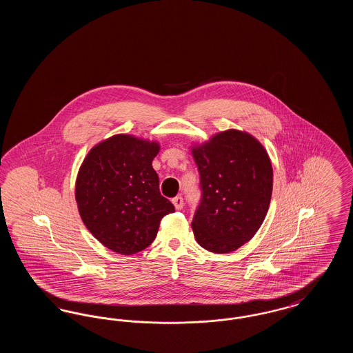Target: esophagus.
Returning <instances> with one entry per match:
<instances>
[{"mask_svg":"<svg viewBox=\"0 0 353 353\" xmlns=\"http://www.w3.org/2000/svg\"><path fill=\"white\" fill-rule=\"evenodd\" d=\"M173 205H174V208L177 209V210H181L183 208H184V200H183V197L181 196H177V197H174L173 200Z\"/></svg>","mask_w":353,"mask_h":353,"instance_id":"obj_1","label":"esophagus"}]
</instances>
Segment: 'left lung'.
<instances>
[{"instance_id": "1", "label": "left lung", "mask_w": 353, "mask_h": 353, "mask_svg": "<svg viewBox=\"0 0 353 353\" xmlns=\"http://www.w3.org/2000/svg\"><path fill=\"white\" fill-rule=\"evenodd\" d=\"M202 197L192 221L196 241L216 254L249 242L269 210L272 167L268 151L250 134L228 130L194 144Z\"/></svg>"}]
</instances>
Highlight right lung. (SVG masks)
Returning <instances> with one entry per match:
<instances>
[{
    "instance_id": "obj_1",
    "label": "right lung",
    "mask_w": 353,
    "mask_h": 353,
    "mask_svg": "<svg viewBox=\"0 0 353 353\" xmlns=\"http://www.w3.org/2000/svg\"><path fill=\"white\" fill-rule=\"evenodd\" d=\"M160 144L132 134H114L84 157L75 200L85 228L112 252L132 255L148 248L160 221L174 212L160 194L152 167Z\"/></svg>"
}]
</instances>
